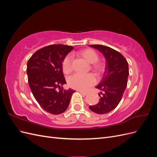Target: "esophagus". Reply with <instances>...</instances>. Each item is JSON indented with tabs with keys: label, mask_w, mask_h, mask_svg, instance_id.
Masks as SVG:
<instances>
[{
	"label": "esophagus",
	"mask_w": 157,
	"mask_h": 157,
	"mask_svg": "<svg viewBox=\"0 0 157 157\" xmlns=\"http://www.w3.org/2000/svg\"><path fill=\"white\" fill-rule=\"evenodd\" d=\"M80 94H81L82 95V96H86V95H87V92H83V91H81V90H79V91H78Z\"/></svg>",
	"instance_id": "esophagus-1"
}]
</instances>
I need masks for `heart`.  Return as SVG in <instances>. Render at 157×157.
<instances>
[{"mask_svg": "<svg viewBox=\"0 0 157 157\" xmlns=\"http://www.w3.org/2000/svg\"><path fill=\"white\" fill-rule=\"evenodd\" d=\"M78 54L86 59L88 63H94L92 68L98 73L101 72L103 65L99 63H96L98 60V55L96 51L91 48H86L80 50L78 52ZM72 61L73 57L71 55L69 54L65 57L62 62V68L65 73L68 74L72 71ZM68 82L69 86L73 88L80 90H86L96 82V78L92 73L86 75L75 73L69 78Z\"/></svg>", "mask_w": 157, "mask_h": 157, "instance_id": "b5f03b06", "label": "heart"}]
</instances>
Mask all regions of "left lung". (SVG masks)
<instances>
[{
  "label": "left lung",
  "mask_w": 157,
  "mask_h": 157,
  "mask_svg": "<svg viewBox=\"0 0 157 157\" xmlns=\"http://www.w3.org/2000/svg\"><path fill=\"white\" fill-rule=\"evenodd\" d=\"M98 50L106 61L105 71L101 81L96 88L101 90L99 102L90 106L93 112L98 114L108 113L115 109L120 103L127 86L129 75L126 59L120 52L103 45H89Z\"/></svg>",
  "instance_id": "8db88e82"
}]
</instances>
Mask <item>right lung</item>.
<instances>
[{"label": "right lung", "mask_w": 157, "mask_h": 157, "mask_svg": "<svg viewBox=\"0 0 157 157\" xmlns=\"http://www.w3.org/2000/svg\"><path fill=\"white\" fill-rule=\"evenodd\" d=\"M73 49L71 46L49 45L37 50L27 61L28 82L33 96L44 111L52 115L67 110L75 92L62 87L66 84L62 62Z\"/></svg>", "instance_id": "obj_1"}]
</instances>
